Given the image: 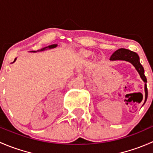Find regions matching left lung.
Here are the masks:
<instances>
[{"mask_svg":"<svg viewBox=\"0 0 153 153\" xmlns=\"http://www.w3.org/2000/svg\"><path fill=\"white\" fill-rule=\"evenodd\" d=\"M110 60L111 61L122 60V61H129L135 67V69H137V71L139 73L141 78H142V80L145 83V104L146 99H147L148 95L147 87H146V82H147V81H146V78L144 75V69H143V67L141 64V63H140L139 56L138 55V54L136 52L129 50V49L121 48V49H118V50L113 52V54L111 55Z\"/></svg>","mask_w":153,"mask_h":153,"instance_id":"obj_1","label":"left lung"}]
</instances>
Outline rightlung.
<instances>
[{"mask_svg":"<svg viewBox=\"0 0 153 153\" xmlns=\"http://www.w3.org/2000/svg\"><path fill=\"white\" fill-rule=\"evenodd\" d=\"M57 47V44H52V45H50V46H49V47H47L48 48H49V49H52V48H55V47ZM47 47H45V48H43V49H41V51H43V50H44V49H46V48H47ZM15 59L14 60V62H15Z\"/></svg>","mask_w":153,"mask_h":153,"instance_id":"obj_1","label":"right lung"}]
</instances>
